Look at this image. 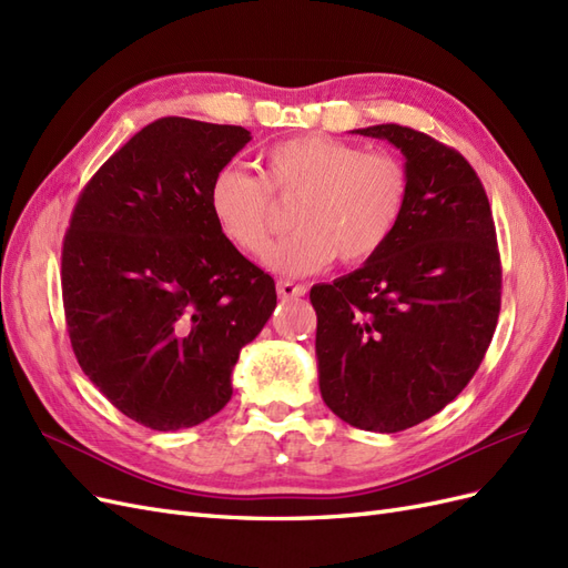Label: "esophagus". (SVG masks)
Listing matches in <instances>:
<instances>
[{
  "mask_svg": "<svg viewBox=\"0 0 568 568\" xmlns=\"http://www.w3.org/2000/svg\"><path fill=\"white\" fill-rule=\"evenodd\" d=\"M278 297L281 300H293V297H304L306 287L300 285V283H290V281H278Z\"/></svg>",
  "mask_w": 568,
  "mask_h": 568,
  "instance_id": "1",
  "label": "esophagus"
}]
</instances>
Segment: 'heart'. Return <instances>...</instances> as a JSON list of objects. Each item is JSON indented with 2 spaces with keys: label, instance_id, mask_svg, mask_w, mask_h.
Returning <instances> with one entry per match:
<instances>
[{
  "label": "heart",
  "instance_id": "heart-1",
  "mask_svg": "<svg viewBox=\"0 0 568 568\" xmlns=\"http://www.w3.org/2000/svg\"><path fill=\"white\" fill-rule=\"evenodd\" d=\"M262 175L221 169L209 187V209L223 237L247 256H262L275 233V202H293L295 233L275 245L266 264L283 275H306L335 256L354 266L385 250L407 214V166L390 154L328 135L290 138L262 152Z\"/></svg>",
  "mask_w": 568,
  "mask_h": 568
}]
</instances>
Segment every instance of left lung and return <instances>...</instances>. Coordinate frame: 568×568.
<instances>
[{
  "label": "left lung",
  "mask_w": 568,
  "mask_h": 568,
  "mask_svg": "<svg viewBox=\"0 0 568 568\" xmlns=\"http://www.w3.org/2000/svg\"><path fill=\"white\" fill-rule=\"evenodd\" d=\"M356 133L395 144L412 194L383 252L312 287L318 387L345 424L397 433L474 378L497 326L501 264L488 194L455 148L397 123Z\"/></svg>",
  "instance_id": "1"
}]
</instances>
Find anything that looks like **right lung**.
<instances>
[{"label": "right lung", "mask_w": 568, "mask_h": 568, "mask_svg": "<svg viewBox=\"0 0 568 568\" xmlns=\"http://www.w3.org/2000/svg\"><path fill=\"white\" fill-rule=\"evenodd\" d=\"M250 140L242 125L159 119L73 206L61 250L73 354L113 407L152 430L219 414L240 349L275 310L273 278L209 209L214 175Z\"/></svg>", "instance_id": "obj_1"}]
</instances>
